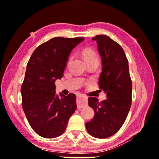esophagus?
<instances>
[{
	"label": "esophagus",
	"instance_id": "obj_1",
	"mask_svg": "<svg viewBox=\"0 0 159 159\" xmlns=\"http://www.w3.org/2000/svg\"><path fill=\"white\" fill-rule=\"evenodd\" d=\"M76 103H77L78 108H84L86 106H87V104H88L87 98H86V97H84V96H78Z\"/></svg>",
	"mask_w": 159,
	"mask_h": 159
}]
</instances>
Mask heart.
Masks as SVG:
<instances>
[{"label":"heart","mask_w":159,"mask_h":159,"mask_svg":"<svg viewBox=\"0 0 159 159\" xmlns=\"http://www.w3.org/2000/svg\"><path fill=\"white\" fill-rule=\"evenodd\" d=\"M84 58L85 61L89 60V59H93V58H98V56L95 52L91 49H86L84 51Z\"/></svg>","instance_id":"obj_1"}]
</instances>
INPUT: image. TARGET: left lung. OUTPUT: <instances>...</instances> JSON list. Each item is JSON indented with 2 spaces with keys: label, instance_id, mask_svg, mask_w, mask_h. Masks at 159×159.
<instances>
[{
  "label": "left lung",
  "instance_id": "left-lung-1",
  "mask_svg": "<svg viewBox=\"0 0 159 159\" xmlns=\"http://www.w3.org/2000/svg\"><path fill=\"white\" fill-rule=\"evenodd\" d=\"M92 40L96 41L101 57L99 89L107 98L99 102L96 98L89 97V105L95 115L86 123V128L91 136L106 139L115 134L126 119L131 106L132 82L129 61L121 46L105 35H97Z\"/></svg>",
  "mask_w": 159,
  "mask_h": 159
}]
</instances>
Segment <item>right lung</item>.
Returning <instances> with one entry per match:
<instances>
[{
	"label": "right lung",
	"instance_id": "1",
	"mask_svg": "<svg viewBox=\"0 0 159 159\" xmlns=\"http://www.w3.org/2000/svg\"><path fill=\"white\" fill-rule=\"evenodd\" d=\"M84 38L56 37L37 47L30 56L20 92L25 116L34 131L53 139L65 131L76 109V96L56 93L55 81L61 79L73 48Z\"/></svg>",
	"mask_w": 159,
	"mask_h": 159
}]
</instances>
